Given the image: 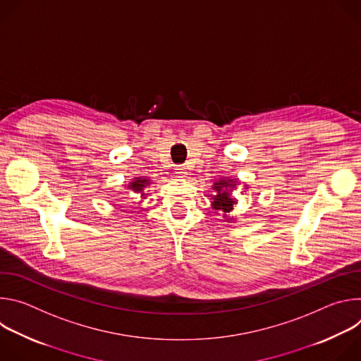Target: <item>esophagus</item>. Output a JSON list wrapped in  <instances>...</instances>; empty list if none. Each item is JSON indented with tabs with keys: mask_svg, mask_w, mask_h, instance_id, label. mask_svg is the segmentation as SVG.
<instances>
[{
	"mask_svg": "<svg viewBox=\"0 0 361 361\" xmlns=\"http://www.w3.org/2000/svg\"><path fill=\"white\" fill-rule=\"evenodd\" d=\"M176 174H177L178 177L184 178V177H187V174H188V169H187L185 166H178V167H176Z\"/></svg>",
	"mask_w": 361,
	"mask_h": 361,
	"instance_id": "34e87169",
	"label": "esophagus"
}]
</instances>
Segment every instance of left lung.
Masks as SVG:
<instances>
[{
    "label": "left lung",
    "mask_w": 361,
    "mask_h": 361,
    "mask_svg": "<svg viewBox=\"0 0 361 361\" xmlns=\"http://www.w3.org/2000/svg\"><path fill=\"white\" fill-rule=\"evenodd\" d=\"M238 184H240L238 180L223 177L219 181H214V184L212 185V190H213V194H210L212 209L216 210L219 214H221L227 223H233L235 220L233 216H230V213L238 204V200L233 195V191L237 188ZM244 187L247 188L248 185H244Z\"/></svg>",
    "instance_id": "obj_1"
}]
</instances>
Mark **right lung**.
Wrapping results in <instances>:
<instances>
[{"instance_id":"right-lung-1","label":"right lung","mask_w":361,"mask_h":361,"mask_svg":"<svg viewBox=\"0 0 361 361\" xmlns=\"http://www.w3.org/2000/svg\"><path fill=\"white\" fill-rule=\"evenodd\" d=\"M148 185H151V180H149V178H147V177H134V178L128 183L127 188L131 190V191H134L135 194H138L141 198H147V194H148V192H145V188H147Z\"/></svg>"}]
</instances>
